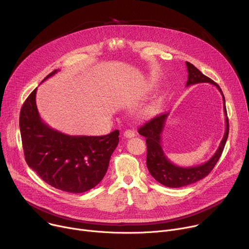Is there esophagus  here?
<instances>
[{
  "label": "esophagus",
  "mask_w": 249,
  "mask_h": 249,
  "mask_svg": "<svg viewBox=\"0 0 249 249\" xmlns=\"http://www.w3.org/2000/svg\"><path fill=\"white\" fill-rule=\"evenodd\" d=\"M123 136L125 138H133L135 137V132L132 131V130H126L124 133H123Z\"/></svg>",
  "instance_id": "34e87169"
}]
</instances>
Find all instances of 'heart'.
Listing matches in <instances>:
<instances>
[{
    "instance_id": "b5f03b06",
    "label": "heart",
    "mask_w": 249,
    "mask_h": 249,
    "mask_svg": "<svg viewBox=\"0 0 249 249\" xmlns=\"http://www.w3.org/2000/svg\"><path fill=\"white\" fill-rule=\"evenodd\" d=\"M156 106L155 105H151V106H148L147 108H145L143 110V112H142V114H143L144 116H150V115H153L155 112H156Z\"/></svg>"
}]
</instances>
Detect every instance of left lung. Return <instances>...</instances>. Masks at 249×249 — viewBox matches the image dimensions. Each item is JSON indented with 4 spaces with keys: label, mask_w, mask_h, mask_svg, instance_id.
<instances>
[{
    "label": "left lung",
    "mask_w": 249,
    "mask_h": 249,
    "mask_svg": "<svg viewBox=\"0 0 249 249\" xmlns=\"http://www.w3.org/2000/svg\"><path fill=\"white\" fill-rule=\"evenodd\" d=\"M186 67L188 72V80L186 83V87L200 83H209L217 87V89L221 92L224 100L226 131L218 150L209 160L200 165L182 167L172 163L165 157L163 150L161 148V134L165 125L166 118L169 114L168 112L161 113L154 117L138 130L140 135L146 137L147 166L150 173L158 182L170 188H178L186 186L195 183L204 178L205 176H207L212 171V169L214 168L219 159L221 158L229 136V118L227 116L225 96L221 88L214 81H212L210 78L203 75L191 63L186 62Z\"/></svg>",
    "instance_id": "obj_1"
}]
</instances>
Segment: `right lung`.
I'll return each mask as SVG.
<instances>
[{"label": "right lung", "mask_w": 249, "mask_h": 249, "mask_svg": "<svg viewBox=\"0 0 249 249\" xmlns=\"http://www.w3.org/2000/svg\"><path fill=\"white\" fill-rule=\"evenodd\" d=\"M58 72L53 71L44 80ZM35 89L24 101L19 129L26 163L49 185L69 193L95 187L107 171L119 143V131L105 136H70L45 124L37 110Z\"/></svg>", "instance_id": "right-lung-1"}]
</instances>
